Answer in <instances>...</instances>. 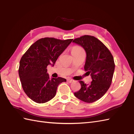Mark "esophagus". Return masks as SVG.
Wrapping results in <instances>:
<instances>
[{
	"label": "esophagus",
	"mask_w": 134,
	"mask_h": 134,
	"mask_svg": "<svg viewBox=\"0 0 134 134\" xmlns=\"http://www.w3.org/2000/svg\"><path fill=\"white\" fill-rule=\"evenodd\" d=\"M67 81H68V82H69V83H72V82H74V80L72 79L69 78V79H67Z\"/></svg>",
	"instance_id": "34e87169"
}]
</instances>
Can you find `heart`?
<instances>
[{"label": "heart", "mask_w": 134, "mask_h": 134, "mask_svg": "<svg viewBox=\"0 0 134 134\" xmlns=\"http://www.w3.org/2000/svg\"><path fill=\"white\" fill-rule=\"evenodd\" d=\"M82 52H85L84 49L82 47L79 46H74L73 47L71 48V53L72 54H78V53Z\"/></svg>", "instance_id": "1"}]
</instances>
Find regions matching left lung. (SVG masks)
<instances>
[{"label": "left lung", "mask_w": 134, "mask_h": 134, "mask_svg": "<svg viewBox=\"0 0 134 134\" xmlns=\"http://www.w3.org/2000/svg\"><path fill=\"white\" fill-rule=\"evenodd\" d=\"M72 42L85 49L87 57L84 69L92 77L88 85L79 81L81 88L74 95L85 102H94L106 93L111 85L115 70L113 56L100 40L93 36L83 35Z\"/></svg>", "instance_id": "8db88e82"}]
</instances>
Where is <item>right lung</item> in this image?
I'll return each instance as SVG.
<instances>
[{"label": "right lung", "mask_w": 134, "mask_h": 134, "mask_svg": "<svg viewBox=\"0 0 134 134\" xmlns=\"http://www.w3.org/2000/svg\"><path fill=\"white\" fill-rule=\"evenodd\" d=\"M72 40L41 38L33 43L21 58L18 71L21 86L33 101L44 103L50 100L55 96L58 85L66 82L61 77L51 79L47 67L54 66Z\"/></svg>", "instance_id": "add662e5"}]
</instances>
